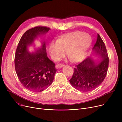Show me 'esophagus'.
<instances>
[{"label": "esophagus", "mask_w": 122, "mask_h": 122, "mask_svg": "<svg viewBox=\"0 0 122 122\" xmlns=\"http://www.w3.org/2000/svg\"><path fill=\"white\" fill-rule=\"evenodd\" d=\"M64 66H65V65L62 64H57V65L56 66V68H62V67H64Z\"/></svg>", "instance_id": "obj_1"}]
</instances>
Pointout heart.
<instances>
[{"mask_svg": "<svg viewBox=\"0 0 122 122\" xmlns=\"http://www.w3.org/2000/svg\"><path fill=\"white\" fill-rule=\"evenodd\" d=\"M92 42V37L88 34L79 31L70 32L50 43V54L54 60L59 61L67 51L70 59L78 62L84 58Z\"/></svg>", "mask_w": 122, "mask_h": 122, "instance_id": "1", "label": "heart"}]
</instances>
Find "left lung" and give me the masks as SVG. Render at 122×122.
I'll list each match as a JSON object with an SVG mask.
<instances>
[{"label":"left lung","mask_w":122,"mask_h":122,"mask_svg":"<svg viewBox=\"0 0 122 122\" xmlns=\"http://www.w3.org/2000/svg\"><path fill=\"white\" fill-rule=\"evenodd\" d=\"M92 52L99 55L100 60L95 62L92 57L87 58L76 66L69 80L72 86L81 92H89L97 88L103 82L107 73L109 58L105 44L99 34Z\"/></svg>","instance_id":"1"}]
</instances>
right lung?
I'll list each match as a JSON object with an SVG mask.
<instances>
[{"instance_id":"obj_1","label":"right lung","mask_w":122,"mask_h":122,"mask_svg":"<svg viewBox=\"0 0 122 122\" xmlns=\"http://www.w3.org/2000/svg\"><path fill=\"white\" fill-rule=\"evenodd\" d=\"M49 30L50 28L39 26L25 31L15 54V67L19 81L25 88L35 92H41L52 84L57 70L55 64L47 56L45 41L35 52H29L28 47L34 43L38 36Z\"/></svg>"}]
</instances>
